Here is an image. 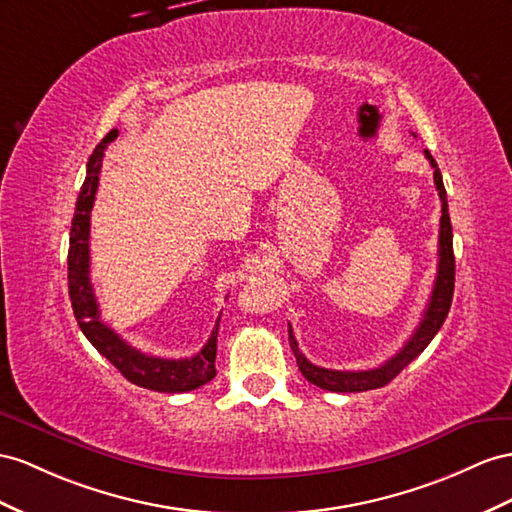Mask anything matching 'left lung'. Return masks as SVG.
<instances>
[{
    "instance_id": "8db88e82",
    "label": "left lung",
    "mask_w": 512,
    "mask_h": 512,
    "mask_svg": "<svg viewBox=\"0 0 512 512\" xmlns=\"http://www.w3.org/2000/svg\"><path fill=\"white\" fill-rule=\"evenodd\" d=\"M424 153H426V160L430 162V166L435 168V186H437L439 199H441L439 266H437L435 287H432L430 303L424 311V318H422V322H419V326L411 335L409 342H406L396 352V357L385 361L381 368L363 370V372H339V370H326V368H318V365H313L311 361L305 359L303 352H300V348L296 344V337L292 333V326H290V346L296 355L298 370L303 372V376L309 383H313L320 389L337 391V393H357V391H370V389L385 387L415 357L422 355L424 348L432 342V337H435L437 331L441 329L445 318H448V311L452 305V294H454V248H452V225H450V214H448V196H445L443 179H441L435 157L430 155V151H424Z\"/></svg>"
}]
</instances>
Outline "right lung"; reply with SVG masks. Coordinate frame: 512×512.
I'll use <instances>...</instances> for the list:
<instances>
[{
	"mask_svg": "<svg viewBox=\"0 0 512 512\" xmlns=\"http://www.w3.org/2000/svg\"><path fill=\"white\" fill-rule=\"evenodd\" d=\"M119 136V129H112L103 138L86 164V179L82 183L80 196L75 203V214L71 220L69 240V296L75 320L82 333L129 383L144 389L162 393H183L201 387L216 376V339L218 322L205 346L194 357L186 359H162L129 346L125 339L116 335L108 324L101 322V311L95 298L93 283H90V209L95 205V194L99 188V173L103 164V153L108 144ZM220 320V318H218Z\"/></svg>",
	"mask_w": 512,
	"mask_h": 512,
	"instance_id": "obj_1",
	"label": "right lung"
}]
</instances>
